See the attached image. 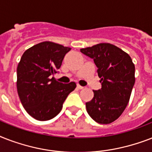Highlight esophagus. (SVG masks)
<instances>
[{"instance_id": "esophagus-1", "label": "esophagus", "mask_w": 152, "mask_h": 152, "mask_svg": "<svg viewBox=\"0 0 152 152\" xmlns=\"http://www.w3.org/2000/svg\"><path fill=\"white\" fill-rule=\"evenodd\" d=\"M76 88H78V89H80H80H83V87H82V86H80V84H77V85H76Z\"/></svg>"}]
</instances>
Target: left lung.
Returning a JSON list of instances; mask_svg holds the SVG:
<instances>
[{
	"mask_svg": "<svg viewBox=\"0 0 152 152\" xmlns=\"http://www.w3.org/2000/svg\"><path fill=\"white\" fill-rule=\"evenodd\" d=\"M80 52L94 60L101 89L86 102L88 114L99 124H110L125 110L135 83V66L128 53L110 43H100Z\"/></svg>",
	"mask_w": 152,
	"mask_h": 152,
	"instance_id": "8db88e82",
	"label": "left lung"
}]
</instances>
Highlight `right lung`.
Instances as JSON below:
<instances>
[{
  "label": "right lung",
  "mask_w": 152,
  "mask_h": 152,
  "mask_svg": "<svg viewBox=\"0 0 152 152\" xmlns=\"http://www.w3.org/2000/svg\"><path fill=\"white\" fill-rule=\"evenodd\" d=\"M71 48L43 42L25 51L17 67V91L23 108L39 121H48L61 112L75 82L62 83L53 75Z\"/></svg>",
  "instance_id": "obj_1"
}]
</instances>
